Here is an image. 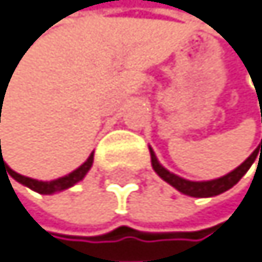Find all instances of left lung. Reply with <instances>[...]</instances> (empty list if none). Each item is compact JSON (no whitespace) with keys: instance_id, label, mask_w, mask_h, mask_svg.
<instances>
[{"instance_id":"left-lung-1","label":"left lung","mask_w":262,"mask_h":262,"mask_svg":"<svg viewBox=\"0 0 262 262\" xmlns=\"http://www.w3.org/2000/svg\"><path fill=\"white\" fill-rule=\"evenodd\" d=\"M261 148L262 152V140L259 147H257V150ZM257 150H254L248 159L244 160V162L236 167L232 172L229 174H226L219 179H214V181H202V182H194V181H187V179H182L176 174H172L159 164L157 157H155L154 150L150 148V159H152V167L154 170L157 172L160 179H164L167 184H170L172 187H176L179 192H182L185 195H190V197H212V195H219L226 192V190H229L231 187H234L239 181H241V177L246 174V172L249 170V167L252 165V162L256 160V155H257Z\"/></svg>"}]
</instances>
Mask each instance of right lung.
I'll return each mask as SVG.
<instances>
[{"label": "right lung", "mask_w": 262, "mask_h": 262, "mask_svg": "<svg viewBox=\"0 0 262 262\" xmlns=\"http://www.w3.org/2000/svg\"><path fill=\"white\" fill-rule=\"evenodd\" d=\"M1 142V140H0ZM93 164V152L90 154V157H88L83 164H81L77 170L70 172L68 176L65 177H60V179H55V181H50V182H43V181H36V179H31V177H25L18 174V172H14L13 169H10L5 160H3V154L0 157V169L1 167H5L8 176H11L14 181H18L19 184L26 185V187H30L33 190H36V192L39 194H55V192H61V190H65L68 187H72V185H75L77 182H80L81 179H83L86 176V172L90 170V167Z\"/></svg>", "instance_id": "right-lung-1"}]
</instances>
